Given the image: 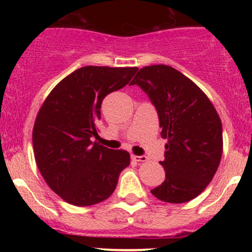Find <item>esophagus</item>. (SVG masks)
I'll list each match as a JSON object with an SVG mask.
<instances>
[{
	"mask_svg": "<svg viewBox=\"0 0 252 252\" xmlns=\"http://www.w3.org/2000/svg\"><path fill=\"white\" fill-rule=\"evenodd\" d=\"M131 158H133L135 162H139V163H142V162L147 161L146 156H136V155H133V156H131Z\"/></svg>",
	"mask_w": 252,
	"mask_h": 252,
	"instance_id": "34e87169",
	"label": "esophagus"
}]
</instances>
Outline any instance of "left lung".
Instances as JSON below:
<instances>
[{"mask_svg":"<svg viewBox=\"0 0 252 252\" xmlns=\"http://www.w3.org/2000/svg\"><path fill=\"white\" fill-rule=\"evenodd\" d=\"M149 95L167 139L159 163L166 179L151 190L158 200L182 204L199 196L215 177L223 152L222 122L196 84L166 64L141 68L131 80Z\"/></svg>","mask_w":252,"mask_h":252,"instance_id":"left-lung-1","label":"left lung"}]
</instances>
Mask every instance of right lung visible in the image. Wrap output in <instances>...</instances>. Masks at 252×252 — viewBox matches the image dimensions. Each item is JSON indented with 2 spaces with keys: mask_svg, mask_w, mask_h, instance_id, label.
Masks as SVG:
<instances>
[{
  "mask_svg": "<svg viewBox=\"0 0 252 252\" xmlns=\"http://www.w3.org/2000/svg\"><path fill=\"white\" fill-rule=\"evenodd\" d=\"M138 67L86 65L52 89L32 129L35 162L46 184L74 206H91L113 194L121 172L130 163L124 150H111L97 136L101 103L130 81Z\"/></svg>",
  "mask_w": 252,
  "mask_h": 252,
  "instance_id": "right-lung-1",
  "label": "right lung"
}]
</instances>
